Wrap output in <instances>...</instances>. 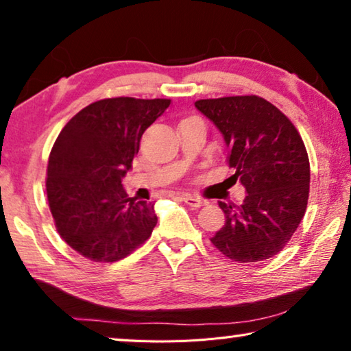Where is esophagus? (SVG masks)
I'll return each mask as SVG.
<instances>
[{
    "label": "esophagus",
    "instance_id": "esophagus-1",
    "mask_svg": "<svg viewBox=\"0 0 351 351\" xmlns=\"http://www.w3.org/2000/svg\"><path fill=\"white\" fill-rule=\"evenodd\" d=\"M182 201L186 202L187 206L193 207V208H199V207H202V206H204V204H206V201L201 199V197L193 196V195H189V193L182 195Z\"/></svg>",
    "mask_w": 351,
    "mask_h": 351
}]
</instances>
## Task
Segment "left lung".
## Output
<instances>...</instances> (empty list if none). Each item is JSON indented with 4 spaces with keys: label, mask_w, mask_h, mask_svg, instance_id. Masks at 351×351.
Returning a JSON list of instances; mask_svg holds the SVG:
<instances>
[{
    "label": "left lung",
    "mask_w": 351,
    "mask_h": 351,
    "mask_svg": "<svg viewBox=\"0 0 351 351\" xmlns=\"http://www.w3.org/2000/svg\"><path fill=\"white\" fill-rule=\"evenodd\" d=\"M195 107L222 133L227 162L247 192L239 207L219 201L226 224L210 241L237 263L275 256L307 208L310 162L301 135L278 107L256 95L199 99Z\"/></svg>",
    "instance_id": "1"
}]
</instances>
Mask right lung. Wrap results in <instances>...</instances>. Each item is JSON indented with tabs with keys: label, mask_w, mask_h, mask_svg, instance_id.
<instances>
[{
	"label": "right lung",
	"mask_w": 351,
	"mask_h": 351,
	"mask_svg": "<svg viewBox=\"0 0 351 351\" xmlns=\"http://www.w3.org/2000/svg\"><path fill=\"white\" fill-rule=\"evenodd\" d=\"M170 99L107 98L78 112L60 132L47 165L46 192L67 245L95 263H117L150 238L155 204L129 197L123 178L139 141Z\"/></svg>",
	"instance_id": "obj_1"
}]
</instances>
